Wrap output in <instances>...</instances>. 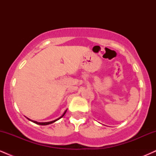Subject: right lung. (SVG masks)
Segmentation results:
<instances>
[{
  "label": "right lung",
  "instance_id": "right-lung-1",
  "mask_svg": "<svg viewBox=\"0 0 156 156\" xmlns=\"http://www.w3.org/2000/svg\"><path fill=\"white\" fill-rule=\"evenodd\" d=\"M66 112H67V110L65 111V112H64V114H62V116H61V117H59V118H58V119H55V120H53V121H51V122H37V121H34V120H31V119H28V118H27V119H29L30 121H31V122H34V123H36V124H37V125H50V124H52V123H53V122H55V121H57V120H58V119H61V118L62 117H64V114H65V113H66Z\"/></svg>",
  "mask_w": 156,
  "mask_h": 156
}]
</instances>
